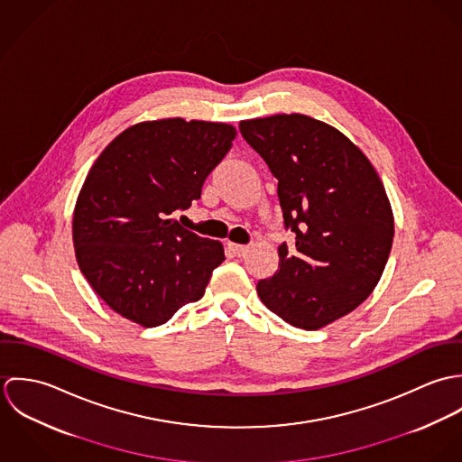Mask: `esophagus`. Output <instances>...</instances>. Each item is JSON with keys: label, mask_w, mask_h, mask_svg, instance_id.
I'll return each mask as SVG.
<instances>
[{"label": "esophagus", "mask_w": 462, "mask_h": 462, "mask_svg": "<svg viewBox=\"0 0 462 462\" xmlns=\"http://www.w3.org/2000/svg\"><path fill=\"white\" fill-rule=\"evenodd\" d=\"M227 247L233 251L235 256H245L249 251V245H240V244H227Z\"/></svg>", "instance_id": "obj_1"}]
</instances>
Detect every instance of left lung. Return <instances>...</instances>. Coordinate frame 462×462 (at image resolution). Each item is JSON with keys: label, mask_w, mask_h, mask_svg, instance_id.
<instances>
[{"label": "left lung", "mask_w": 462, "mask_h": 462, "mask_svg": "<svg viewBox=\"0 0 462 462\" xmlns=\"http://www.w3.org/2000/svg\"><path fill=\"white\" fill-rule=\"evenodd\" d=\"M240 132L277 180L284 226L295 233L256 291L284 322L322 329L366 300L388 263L395 220L384 185L350 138L310 116L249 119Z\"/></svg>", "instance_id": "8db88e82"}]
</instances>
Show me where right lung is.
Returning a JSON list of instances; mask_svg holds the SVG:
<instances>
[{"mask_svg":"<svg viewBox=\"0 0 462 462\" xmlns=\"http://www.w3.org/2000/svg\"><path fill=\"white\" fill-rule=\"evenodd\" d=\"M235 136L226 123L145 121L117 134L90 167L72 213L76 262L121 317L156 328L204 295L224 247L172 215L200 199Z\"/></svg>","mask_w":462,"mask_h":462,"instance_id":"right-lung-1","label":"right lung"}]
</instances>
